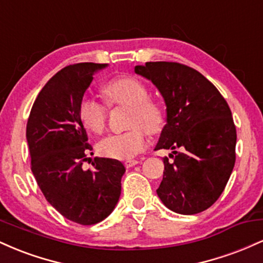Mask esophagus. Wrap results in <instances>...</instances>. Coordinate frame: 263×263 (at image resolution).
<instances>
[{
    "label": "esophagus",
    "mask_w": 263,
    "mask_h": 263,
    "mask_svg": "<svg viewBox=\"0 0 263 263\" xmlns=\"http://www.w3.org/2000/svg\"><path fill=\"white\" fill-rule=\"evenodd\" d=\"M138 161H136V159H129V161H126L125 162V165L127 168H131V167H134V165H136V164H138Z\"/></svg>",
    "instance_id": "1"
}]
</instances>
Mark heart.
<instances>
[{
  "label": "heart",
  "instance_id": "obj_1",
  "mask_svg": "<svg viewBox=\"0 0 263 263\" xmlns=\"http://www.w3.org/2000/svg\"><path fill=\"white\" fill-rule=\"evenodd\" d=\"M110 106L131 107L128 126L125 134L110 135L99 143L101 155L115 159H129L146 147V134H156L162 128L164 114L158 104L149 100V91L141 80L122 77L108 81L102 87ZM79 119L84 127L93 134H101L106 125L107 108L95 99L84 98L79 105Z\"/></svg>",
  "mask_w": 263,
  "mask_h": 263
}]
</instances>
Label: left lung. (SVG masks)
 Listing matches in <instances>:
<instances>
[{"mask_svg": "<svg viewBox=\"0 0 263 263\" xmlns=\"http://www.w3.org/2000/svg\"><path fill=\"white\" fill-rule=\"evenodd\" d=\"M135 73L152 81L167 107L155 149H172L174 161L163 158L157 194L174 213L206 210L224 192L235 165L236 128L228 102L204 75L179 63L148 62L136 65Z\"/></svg>", "mask_w": 263, "mask_h": 263, "instance_id": "obj_1", "label": "left lung"}]
</instances>
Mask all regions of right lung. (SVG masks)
Wrapping results in <instances>:
<instances>
[{"label": "right lung", "instance_id": "obj_1", "mask_svg": "<svg viewBox=\"0 0 263 263\" xmlns=\"http://www.w3.org/2000/svg\"><path fill=\"white\" fill-rule=\"evenodd\" d=\"M107 64L65 66L38 93L27 122L32 172L45 199L66 219L93 225L112 213L121 195L125 167L112 158L83 163L92 149L79 119V105L93 74Z\"/></svg>", "mask_w": 263, "mask_h": 263}]
</instances>
